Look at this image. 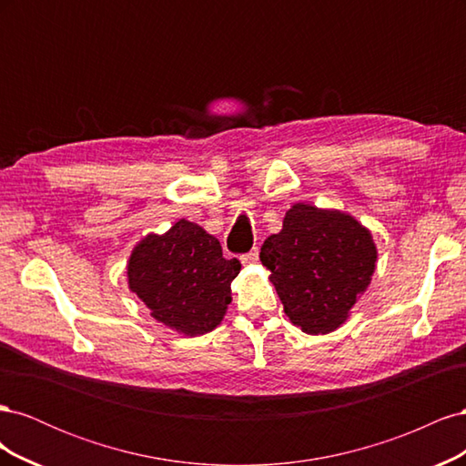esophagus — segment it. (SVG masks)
I'll list each match as a JSON object with an SVG mask.
<instances>
[{"label":"esophagus","mask_w":466,"mask_h":466,"mask_svg":"<svg viewBox=\"0 0 466 466\" xmlns=\"http://www.w3.org/2000/svg\"><path fill=\"white\" fill-rule=\"evenodd\" d=\"M258 260H260V250H258V247L252 248L250 252H247V255L241 257V262H243L245 266H252V264H257Z\"/></svg>","instance_id":"1"}]
</instances>
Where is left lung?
<instances>
[{"mask_svg":"<svg viewBox=\"0 0 466 466\" xmlns=\"http://www.w3.org/2000/svg\"><path fill=\"white\" fill-rule=\"evenodd\" d=\"M260 260L295 327L329 334L371 284L377 247L371 231L346 211L295 204L281 231L264 241Z\"/></svg>","mask_w":466,"mask_h":466,"instance_id":"left-lung-1","label":"left lung"}]
</instances>
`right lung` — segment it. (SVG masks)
I'll use <instances>...</instances> for the list:
<instances>
[{"instance_id": "right-lung-1", "label": "right lung", "mask_w": 466, "mask_h": 466, "mask_svg": "<svg viewBox=\"0 0 466 466\" xmlns=\"http://www.w3.org/2000/svg\"><path fill=\"white\" fill-rule=\"evenodd\" d=\"M238 270L241 262L223 258L214 235L180 219L167 233H149L134 247L128 288L155 320L178 334L200 336L214 330L228 313Z\"/></svg>"}]
</instances>
